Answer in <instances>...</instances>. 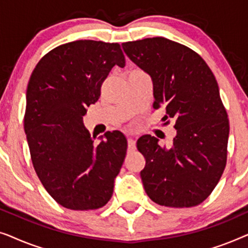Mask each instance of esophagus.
<instances>
[{
	"mask_svg": "<svg viewBox=\"0 0 248 248\" xmlns=\"http://www.w3.org/2000/svg\"><path fill=\"white\" fill-rule=\"evenodd\" d=\"M127 147L130 151L135 150V140L132 137H127Z\"/></svg>",
	"mask_w": 248,
	"mask_h": 248,
	"instance_id": "obj_1",
	"label": "esophagus"
}]
</instances>
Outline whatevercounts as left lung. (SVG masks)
Returning <instances> with one entry per match:
<instances>
[{"instance_id":"obj_1","label":"left lung","mask_w":248,"mask_h":248,"mask_svg":"<svg viewBox=\"0 0 248 248\" xmlns=\"http://www.w3.org/2000/svg\"><path fill=\"white\" fill-rule=\"evenodd\" d=\"M128 59L151 77L154 107L175 118L170 148L150 134L138 150L144 155L140 175L152 201L170 208L202 203L218 184L227 160L228 115L212 71L199 54L164 37L122 44Z\"/></svg>"}]
</instances>
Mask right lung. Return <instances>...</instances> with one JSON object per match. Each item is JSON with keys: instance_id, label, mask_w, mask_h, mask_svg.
Wrapping results in <instances>:
<instances>
[{"instance_id": "1", "label": "right lung", "mask_w": 248, "mask_h": 248, "mask_svg": "<svg viewBox=\"0 0 248 248\" xmlns=\"http://www.w3.org/2000/svg\"><path fill=\"white\" fill-rule=\"evenodd\" d=\"M115 65L125 66L118 44L77 40L47 53L29 79L23 124L31 161L44 187L64 208L98 209L113 195L127 140L114 131L94 143L83 116Z\"/></svg>"}]
</instances>
